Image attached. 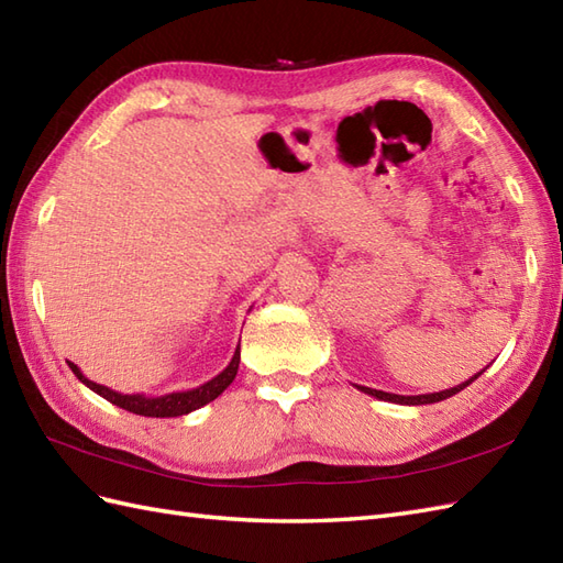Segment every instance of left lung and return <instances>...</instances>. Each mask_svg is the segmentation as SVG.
Segmentation results:
<instances>
[{"label": "left lung", "mask_w": 563, "mask_h": 563, "mask_svg": "<svg viewBox=\"0 0 563 563\" xmlns=\"http://www.w3.org/2000/svg\"><path fill=\"white\" fill-rule=\"evenodd\" d=\"M483 371H485V368H483ZM483 371H481V373H475V376H471L468 380L459 383L456 387H450V390H442V393H430V395H411V397H405V395H393V393L373 390V387H364V385H356V387H358V390H362V393H366V395H371V397H376V399H383V401H395V405H409V407H419V405H432V401H442V399H446V397H454L456 393L464 390V387H468V385H471L475 378L483 376Z\"/></svg>", "instance_id": "obj_1"}]
</instances>
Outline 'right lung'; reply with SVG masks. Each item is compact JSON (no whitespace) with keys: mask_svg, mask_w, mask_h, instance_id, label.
I'll list each match as a JSON object with an SVG mask.
<instances>
[{"mask_svg":"<svg viewBox=\"0 0 563 563\" xmlns=\"http://www.w3.org/2000/svg\"><path fill=\"white\" fill-rule=\"evenodd\" d=\"M70 371L76 373V378L88 385L92 393H97L99 397H104L111 405H117L125 411L137 413V416H152V419H173V416H185L195 409H201L209 401H213L219 397L225 387L235 380L238 376V366H240V344L235 347L233 358H230V364L219 373V376H213L211 380H207L205 385H197L192 390H183V393H168V395H158V397H150V395H123L111 390L107 385H99L90 378L82 376V371L74 364L68 362Z\"/></svg>","mask_w":563,"mask_h":563,"instance_id":"obj_1","label":"right lung"}]
</instances>
